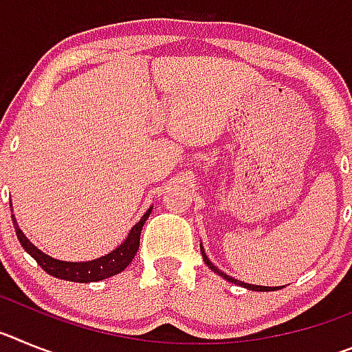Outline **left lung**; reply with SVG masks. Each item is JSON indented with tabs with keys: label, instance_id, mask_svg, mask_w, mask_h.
I'll return each mask as SVG.
<instances>
[{
	"label": "left lung",
	"instance_id": "8db88e82",
	"mask_svg": "<svg viewBox=\"0 0 352 352\" xmlns=\"http://www.w3.org/2000/svg\"><path fill=\"white\" fill-rule=\"evenodd\" d=\"M201 254H203V259H204V263L208 264V266H210L211 268V272H214L217 273V275H220L222 276V278H226L227 282H232V284H236V285H241V287H245V289H250V291H276V287H266V285H254V284H245V282H241V280H236V278H232V276H229V275H226V273L223 272H220L219 268H217V266H213V264H211V261L208 259V256L206 254H204V248H203V245H201ZM278 289H282V287H278Z\"/></svg>",
	"mask_w": 352,
	"mask_h": 352
}]
</instances>
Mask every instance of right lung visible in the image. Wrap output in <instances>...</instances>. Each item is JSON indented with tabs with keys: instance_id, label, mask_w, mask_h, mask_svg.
Here are the masks:
<instances>
[{
	"instance_id": "add662e5",
	"label": "right lung",
	"mask_w": 352,
	"mask_h": 352,
	"mask_svg": "<svg viewBox=\"0 0 352 352\" xmlns=\"http://www.w3.org/2000/svg\"><path fill=\"white\" fill-rule=\"evenodd\" d=\"M149 213H151V208H149V210L142 214V219L130 229L126 239L116 248V250L109 252L107 256H102L98 257V259L86 261V263H67V261H58L54 259V257L47 256V254H43V252L38 250L35 245L31 243L30 239L24 236V232L19 229L17 220L14 219V214H12V220H14L15 234H17L23 248L36 261V263H38V266L43 272H47L49 275L56 276V278H61V280L88 284V282H98L104 280V278H109V276L118 275V273L123 272V270L132 263V259L135 257V254H138L139 250V238H141L142 226H144V222L148 220Z\"/></svg>"
}]
</instances>
